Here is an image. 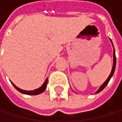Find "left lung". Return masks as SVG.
I'll use <instances>...</instances> for the list:
<instances>
[{
	"mask_svg": "<svg viewBox=\"0 0 122 122\" xmlns=\"http://www.w3.org/2000/svg\"><path fill=\"white\" fill-rule=\"evenodd\" d=\"M112 43V42H111ZM113 47H114V46H113ZM113 56H114V62H113V67H112V70H111V74H110V76H108V78L107 79V80L103 83V85L100 86V89L98 90H97L96 92V93H100V91H102L106 87V86L107 85V83L109 82V81H110V79H111V77H112V76L114 75V70H115V66H116V57H115V51H114V54H113Z\"/></svg>",
	"mask_w": 122,
	"mask_h": 122,
	"instance_id": "8db88e82",
	"label": "left lung"
}]
</instances>
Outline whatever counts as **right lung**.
<instances>
[{"mask_svg":"<svg viewBox=\"0 0 122 122\" xmlns=\"http://www.w3.org/2000/svg\"><path fill=\"white\" fill-rule=\"evenodd\" d=\"M47 79H46V81L44 82V83L42 85V86H40V87L39 89H36V90H32V91H26V90H21V89H19L18 87H17L16 86H15V84L13 82H11L12 83V85L14 86V87L16 89V90L18 91H19L20 93H24V94H27V95H38V94H40L41 93H43V91H44L46 90V85H47Z\"/></svg>","mask_w":122,"mask_h":122,"instance_id":"1","label":"right lung"}]
</instances>
